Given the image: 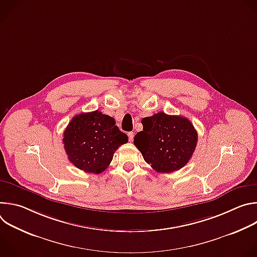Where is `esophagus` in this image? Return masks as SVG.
Returning a JSON list of instances; mask_svg holds the SVG:
<instances>
[{
	"instance_id": "esophagus-1",
	"label": "esophagus",
	"mask_w": 257,
	"mask_h": 257,
	"mask_svg": "<svg viewBox=\"0 0 257 257\" xmlns=\"http://www.w3.org/2000/svg\"><path fill=\"white\" fill-rule=\"evenodd\" d=\"M128 138H129V141H133L134 133L133 132H128Z\"/></svg>"
}]
</instances>
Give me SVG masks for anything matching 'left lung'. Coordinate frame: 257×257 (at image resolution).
Listing matches in <instances>:
<instances>
[{"mask_svg":"<svg viewBox=\"0 0 257 257\" xmlns=\"http://www.w3.org/2000/svg\"><path fill=\"white\" fill-rule=\"evenodd\" d=\"M143 130L134 137V144L144 161L159 173H172L184 167L191 159L197 132L185 117L163 112L141 121Z\"/></svg>","mask_w":257,"mask_h":257,"instance_id":"1","label":"left lung"}]
</instances>
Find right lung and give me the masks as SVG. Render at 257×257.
<instances>
[{"label": "right lung", "instance_id": "1", "mask_svg": "<svg viewBox=\"0 0 257 257\" xmlns=\"http://www.w3.org/2000/svg\"><path fill=\"white\" fill-rule=\"evenodd\" d=\"M128 136L115 119L94 111L76 115L64 131L63 143L69 161L85 173H102Z\"/></svg>", "mask_w": 257, "mask_h": 257}]
</instances>
